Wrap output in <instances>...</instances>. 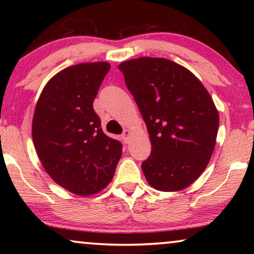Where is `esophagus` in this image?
I'll return each mask as SVG.
<instances>
[{"label":"esophagus","instance_id":"esophagus-1","mask_svg":"<svg viewBox=\"0 0 254 254\" xmlns=\"http://www.w3.org/2000/svg\"><path fill=\"white\" fill-rule=\"evenodd\" d=\"M129 134H130L129 130H124L123 135H121V137H123V140L126 142V143L128 142V138H129Z\"/></svg>","mask_w":254,"mask_h":254}]
</instances>
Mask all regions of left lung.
Returning a JSON list of instances; mask_svg holds the SVG:
<instances>
[{
  "label": "left lung",
  "mask_w": 254,
  "mask_h": 254,
  "mask_svg": "<svg viewBox=\"0 0 254 254\" xmlns=\"http://www.w3.org/2000/svg\"><path fill=\"white\" fill-rule=\"evenodd\" d=\"M119 69L150 136L151 154L141 165L145 179L163 192L186 189L215 148L220 118L210 95L192 72L168 59L138 58Z\"/></svg>",
  "instance_id": "8db88e82"
}]
</instances>
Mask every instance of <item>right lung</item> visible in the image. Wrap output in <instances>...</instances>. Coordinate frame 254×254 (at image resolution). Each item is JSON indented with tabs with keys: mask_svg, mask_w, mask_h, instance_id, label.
Wrapping results in <instances>:
<instances>
[{
	"mask_svg": "<svg viewBox=\"0 0 254 254\" xmlns=\"http://www.w3.org/2000/svg\"><path fill=\"white\" fill-rule=\"evenodd\" d=\"M110 68L106 62L65 68L50 79L34 111L32 138L41 164L55 183L77 195L105 189L123 152L93 110Z\"/></svg>",
	"mask_w": 254,
	"mask_h": 254,
	"instance_id": "1",
	"label": "right lung"
}]
</instances>
